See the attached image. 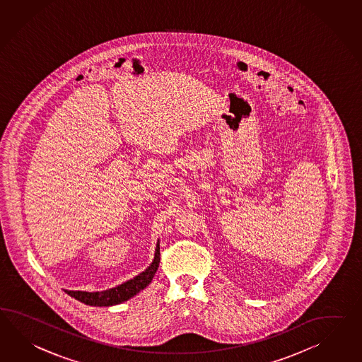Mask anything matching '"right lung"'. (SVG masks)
I'll return each mask as SVG.
<instances>
[{
    "instance_id": "obj_1",
    "label": "right lung",
    "mask_w": 362,
    "mask_h": 362,
    "mask_svg": "<svg viewBox=\"0 0 362 362\" xmlns=\"http://www.w3.org/2000/svg\"><path fill=\"white\" fill-rule=\"evenodd\" d=\"M159 260H160V254H159V242H157L156 247V254L151 264L141 272L133 277L132 280L123 282L122 285H117L115 288H111L108 291H65L71 297L80 300L85 305L90 306H112L122 303L124 300H128L134 297L137 293H140L142 289H145L149 285L154 274L157 272L159 267Z\"/></svg>"
}]
</instances>
